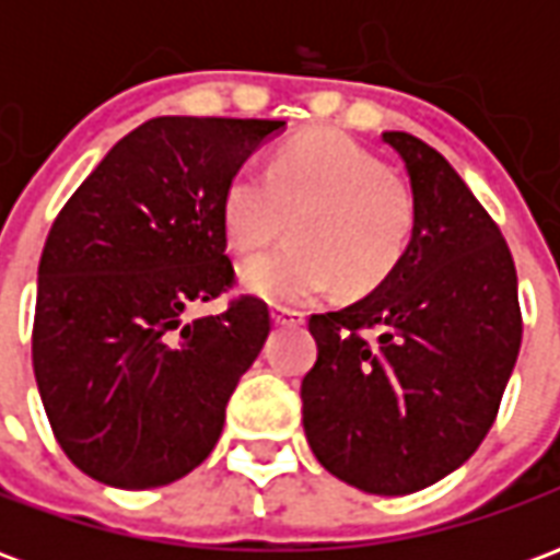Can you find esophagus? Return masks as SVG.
<instances>
[{"instance_id": "34e87169", "label": "esophagus", "mask_w": 560, "mask_h": 560, "mask_svg": "<svg viewBox=\"0 0 560 560\" xmlns=\"http://www.w3.org/2000/svg\"><path fill=\"white\" fill-rule=\"evenodd\" d=\"M272 324L300 327V324H305V312H300V308H272Z\"/></svg>"}]
</instances>
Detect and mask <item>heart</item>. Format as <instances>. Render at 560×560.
Instances as JSON below:
<instances>
[{
	"label": "heart",
	"mask_w": 560,
	"mask_h": 560,
	"mask_svg": "<svg viewBox=\"0 0 560 560\" xmlns=\"http://www.w3.org/2000/svg\"><path fill=\"white\" fill-rule=\"evenodd\" d=\"M288 219L291 243L243 267V284L276 305H303L332 288L372 291L408 252L417 200L387 164L339 131H312L269 159L243 164L221 195V228L233 252L269 245Z\"/></svg>",
	"instance_id": "b5f03b06"
}]
</instances>
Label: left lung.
<instances>
[{
  "label": "left lung",
  "instance_id": "8db88e82",
  "mask_svg": "<svg viewBox=\"0 0 560 560\" xmlns=\"http://www.w3.org/2000/svg\"><path fill=\"white\" fill-rule=\"evenodd\" d=\"M384 140L411 176L417 231L369 296L308 317L317 363L303 377V425L332 477L411 494L456 470L492 429L522 308L510 245L450 161L405 131Z\"/></svg>",
  "mask_w": 560,
  "mask_h": 560
}]
</instances>
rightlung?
Here are the masks:
<instances>
[{
	"mask_svg": "<svg viewBox=\"0 0 560 560\" xmlns=\"http://www.w3.org/2000/svg\"><path fill=\"white\" fill-rule=\"evenodd\" d=\"M281 119L155 116L59 209L38 264L32 365L56 441L116 489L179 480L212 453L240 377L272 329L233 291L221 195Z\"/></svg>",
	"mask_w": 560,
	"mask_h": 560,
	"instance_id": "right-lung-1",
	"label": "right lung"
}]
</instances>
